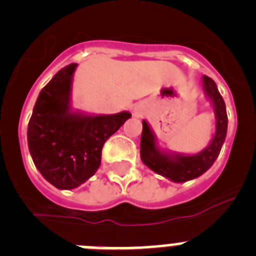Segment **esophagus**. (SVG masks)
<instances>
[{
  "label": "esophagus",
  "instance_id": "34e87169",
  "mask_svg": "<svg viewBox=\"0 0 256 256\" xmlns=\"http://www.w3.org/2000/svg\"><path fill=\"white\" fill-rule=\"evenodd\" d=\"M144 114V108L142 105H140V104H136L134 106H133V115L134 116H141V115Z\"/></svg>",
  "mask_w": 256,
  "mask_h": 256
}]
</instances>
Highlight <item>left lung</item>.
<instances>
[{
  "mask_svg": "<svg viewBox=\"0 0 256 256\" xmlns=\"http://www.w3.org/2000/svg\"><path fill=\"white\" fill-rule=\"evenodd\" d=\"M202 91L212 104L216 115V132L206 148L196 154L174 152L164 150L158 144L155 133L150 124L142 120L141 136V160L152 172L162 176L166 180L176 183H183L200 177L208 169H210L226 141L228 126L227 112L223 97L220 96L216 82L209 76L201 78Z\"/></svg>",
  "mask_w": 256,
  "mask_h": 256,
  "instance_id": "1",
  "label": "left lung"
}]
</instances>
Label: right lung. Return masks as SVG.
I'll list each match as a JSON object with an SVG mask.
<instances>
[{
	"label": "right lung",
	"mask_w": 256,
	"mask_h": 256,
	"mask_svg": "<svg viewBox=\"0 0 256 256\" xmlns=\"http://www.w3.org/2000/svg\"><path fill=\"white\" fill-rule=\"evenodd\" d=\"M78 64L58 70L42 88L28 124V148L42 177L58 190H73L100 168L101 150L130 112L87 114L72 106L73 78Z\"/></svg>",
	"instance_id": "1"
}]
</instances>
